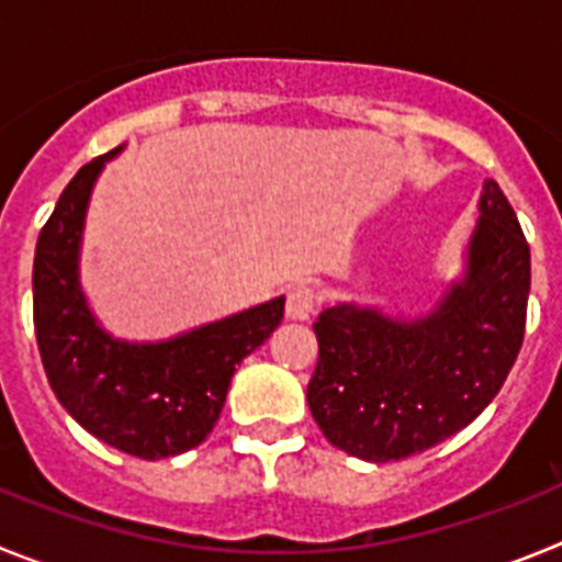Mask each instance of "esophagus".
Listing matches in <instances>:
<instances>
[{"instance_id": "1", "label": "esophagus", "mask_w": 562, "mask_h": 562, "mask_svg": "<svg viewBox=\"0 0 562 562\" xmlns=\"http://www.w3.org/2000/svg\"><path fill=\"white\" fill-rule=\"evenodd\" d=\"M317 306V292L310 284H295L286 292V317L292 321H304L315 312Z\"/></svg>"}]
</instances>
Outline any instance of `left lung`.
I'll list each match as a JSON object with an SVG mask.
<instances>
[{
	"label": "left lung",
	"mask_w": 562,
	"mask_h": 562,
	"mask_svg": "<svg viewBox=\"0 0 562 562\" xmlns=\"http://www.w3.org/2000/svg\"><path fill=\"white\" fill-rule=\"evenodd\" d=\"M467 270L436 310L396 321L337 304L315 321L306 402L335 448L362 461H400L467 428L515 366L532 281L529 245L495 180L484 182Z\"/></svg>",
	"instance_id": "obj_1"
}]
</instances>
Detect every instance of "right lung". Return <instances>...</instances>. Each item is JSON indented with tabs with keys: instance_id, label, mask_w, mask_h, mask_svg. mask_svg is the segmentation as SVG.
<instances>
[{
	"instance_id": "obj_1",
	"label": "right lung",
	"mask_w": 562,
	"mask_h": 562,
	"mask_svg": "<svg viewBox=\"0 0 562 562\" xmlns=\"http://www.w3.org/2000/svg\"><path fill=\"white\" fill-rule=\"evenodd\" d=\"M121 148L69 180L38 233L33 326L49 389L67 414L112 448L154 461L205 441L236 366L281 324L284 297L162 342L114 340L103 331L78 284V252L89 193Z\"/></svg>"
}]
</instances>
